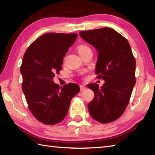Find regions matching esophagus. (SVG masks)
I'll return each mask as SVG.
<instances>
[{
  "label": "esophagus",
  "mask_w": 155,
  "mask_h": 155,
  "mask_svg": "<svg viewBox=\"0 0 155 155\" xmlns=\"http://www.w3.org/2000/svg\"><path fill=\"white\" fill-rule=\"evenodd\" d=\"M85 88H86V87H85L84 84H81L80 85V89H81V91H83V90L85 89Z\"/></svg>",
  "instance_id": "34e87169"
}]
</instances>
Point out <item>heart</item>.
Listing matches in <instances>:
<instances>
[{
	"label": "heart",
	"instance_id": "1",
	"mask_svg": "<svg viewBox=\"0 0 155 155\" xmlns=\"http://www.w3.org/2000/svg\"><path fill=\"white\" fill-rule=\"evenodd\" d=\"M90 48L87 47V46H85V45H81L79 47H78V52L79 54H81L82 53H83L84 51H86L88 49H89Z\"/></svg>",
	"mask_w": 155,
	"mask_h": 155
}]
</instances>
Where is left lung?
I'll return each instance as SVG.
<instances>
[{
  "label": "left lung",
  "mask_w": 155,
  "mask_h": 155,
  "mask_svg": "<svg viewBox=\"0 0 155 155\" xmlns=\"http://www.w3.org/2000/svg\"><path fill=\"white\" fill-rule=\"evenodd\" d=\"M84 41L98 51L95 73L103 86L91 83L94 93L88 105L89 113L101 123L119 118L126 109L136 83V61L128 41L114 29L102 28L79 32Z\"/></svg>",
  "instance_id": "left-lung-1"
}]
</instances>
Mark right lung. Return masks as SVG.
Masks as SVG:
<instances>
[{"label": "right lung", "instance_id": "add662e5", "mask_svg": "<svg viewBox=\"0 0 155 155\" xmlns=\"http://www.w3.org/2000/svg\"><path fill=\"white\" fill-rule=\"evenodd\" d=\"M77 36L45 34L29 46L23 56L22 89L32 114L45 124L61 123L68 113L71 99L80 91L77 84L60 87L52 81L55 73L62 69L63 58Z\"/></svg>", "mask_w": 155, "mask_h": 155}]
</instances>
